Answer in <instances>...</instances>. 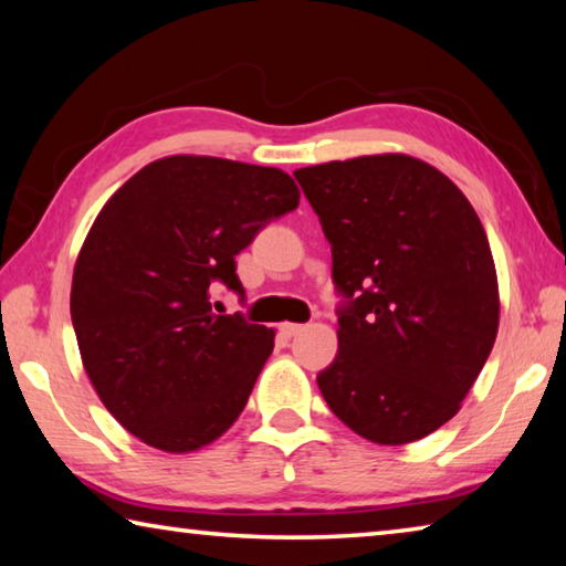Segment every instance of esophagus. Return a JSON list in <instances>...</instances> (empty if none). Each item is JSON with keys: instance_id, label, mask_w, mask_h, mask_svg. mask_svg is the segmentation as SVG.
Returning a JSON list of instances; mask_svg holds the SVG:
<instances>
[{"instance_id": "34e87169", "label": "esophagus", "mask_w": 566, "mask_h": 566, "mask_svg": "<svg viewBox=\"0 0 566 566\" xmlns=\"http://www.w3.org/2000/svg\"><path fill=\"white\" fill-rule=\"evenodd\" d=\"M302 329H304V324H294V322L280 324V332L284 334V337H294V334H300Z\"/></svg>"}]
</instances>
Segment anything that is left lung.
<instances>
[{"label": "left lung", "instance_id": "8db88e82", "mask_svg": "<svg viewBox=\"0 0 566 566\" xmlns=\"http://www.w3.org/2000/svg\"><path fill=\"white\" fill-rule=\"evenodd\" d=\"M332 244L337 357L317 377L352 432L401 447L462 409L500 329L490 239L452 179L387 151L294 171Z\"/></svg>", "mask_w": 566, "mask_h": 566}]
</instances>
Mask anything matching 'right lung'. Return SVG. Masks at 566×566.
<instances>
[{
    "label": "right lung",
    "mask_w": 566,
    "mask_h": 566,
    "mask_svg": "<svg viewBox=\"0 0 566 566\" xmlns=\"http://www.w3.org/2000/svg\"><path fill=\"white\" fill-rule=\"evenodd\" d=\"M300 205L286 171L205 155L149 161L94 219L72 276L82 364L119 424L169 454L217 442L242 415L274 329L212 312L242 292L234 256Z\"/></svg>",
    "instance_id": "right-lung-1"
}]
</instances>
